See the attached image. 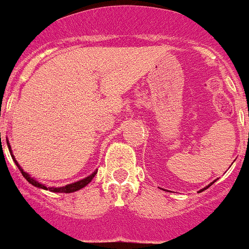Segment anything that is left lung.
Wrapping results in <instances>:
<instances>
[{
  "instance_id": "obj_1",
  "label": "left lung",
  "mask_w": 249,
  "mask_h": 249,
  "mask_svg": "<svg viewBox=\"0 0 249 249\" xmlns=\"http://www.w3.org/2000/svg\"><path fill=\"white\" fill-rule=\"evenodd\" d=\"M212 183H213V182H212ZM212 183H211V185H212ZM211 185H208V186H207V187H206V189H203V190H207V189H208V187H209V186H211ZM203 190H201V191H203ZM201 191H199V192H201Z\"/></svg>"
}]
</instances>
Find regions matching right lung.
Returning <instances> with one entry per match:
<instances>
[{"label": "right lung", "instance_id": "right-lung-1", "mask_svg": "<svg viewBox=\"0 0 249 249\" xmlns=\"http://www.w3.org/2000/svg\"><path fill=\"white\" fill-rule=\"evenodd\" d=\"M7 144H8L9 152H12V151H11V146H9L8 141H7ZM12 158H13L14 163L17 164V166H18V168L20 169L21 175H23L24 178H25L26 180H28L29 182L31 183V185H34V186H35V187H40V189L48 190V191H51V192H63V194H71V192H75V191H78V190H80V189H83V187H85V186L88 185L89 182H91V180H92V178H93V176H95V175H96V173H97V171H95V173L91 174V175H90V176H88V178H83V180L78 181V182H74V183H71V185L63 186V187H46V186L43 185V183L37 182V181H36L35 178H30V176H29V174H26L25 171H24L23 169H21L20 166H19L18 161L16 160V158H14V157H13V154H12Z\"/></svg>", "mask_w": 249, "mask_h": 249}]
</instances>
